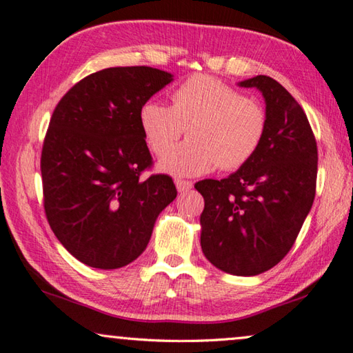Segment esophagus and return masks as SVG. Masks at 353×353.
<instances>
[{"label": "esophagus", "instance_id": "obj_1", "mask_svg": "<svg viewBox=\"0 0 353 353\" xmlns=\"http://www.w3.org/2000/svg\"><path fill=\"white\" fill-rule=\"evenodd\" d=\"M176 188H177L179 193H187V191H190L191 188H193V182L177 179V181H176Z\"/></svg>", "mask_w": 353, "mask_h": 353}]
</instances>
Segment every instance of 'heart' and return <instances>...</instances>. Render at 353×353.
<instances>
[{
	"label": "heart",
	"mask_w": 353,
	"mask_h": 353,
	"mask_svg": "<svg viewBox=\"0 0 353 353\" xmlns=\"http://www.w3.org/2000/svg\"><path fill=\"white\" fill-rule=\"evenodd\" d=\"M148 148L163 156L188 130L189 140L159 162L171 176H201L219 166L234 171L252 160L267 132V112L211 75L185 80L170 94V108L148 100L139 111Z\"/></svg>",
	"instance_id": "b5f03b06"
}]
</instances>
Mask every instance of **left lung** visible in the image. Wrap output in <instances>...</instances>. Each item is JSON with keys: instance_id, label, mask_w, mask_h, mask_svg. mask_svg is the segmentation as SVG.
<instances>
[{"instance_id": "1", "label": "left lung", "mask_w": 353, "mask_h": 353, "mask_svg": "<svg viewBox=\"0 0 353 353\" xmlns=\"http://www.w3.org/2000/svg\"><path fill=\"white\" fill-rule=\"evenodd\" d=\"M238 85L264 97L265 137L233 174L194 187L205 201V258L225 273L254 276L276 265L296 241L315 199L318 150L307 115L283 85L267 75Z\"/></svg>"}]
</instances>
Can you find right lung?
I'll return each instance as SVG.
<instances>
[{
  "instance_id": "right-lung-1",
  "label": "right lung",
  "mask_w": 353,
  "mask_h": 353,
  "mask_svg": "<svg viewBox=\"0 0 353 353\" xmlns=\"http://www.w3.org/2000/svg\"><path fill=\"white\" fill-rule=\"evenodd\" d=\"M171 81L156 68H108L77 83L55 108L41 152L44 211L83 264L114 270L136 261L177 196L170 176L140 179L152 163L140 106Z\"/></svg>"
}]
</instances>
